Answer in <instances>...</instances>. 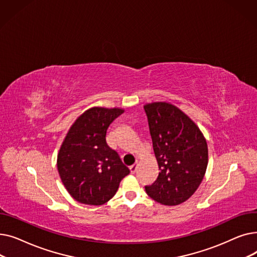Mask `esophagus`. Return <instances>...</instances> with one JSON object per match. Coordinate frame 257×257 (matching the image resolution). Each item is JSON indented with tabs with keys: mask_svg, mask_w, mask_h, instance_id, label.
Listing matches in <instances>:
<instances>
[{
	"mask_svg": "<svg viewBox=\"0 0 257 257\" xmlns=\"http://www.w3.org/2000/svg\"><path fill=\"white\" fill-rule=\"evenodd\" d=\"M130 172L132 173V174H134V173H136L137 172V169H138V166L137 165H132L130 168Z\"/></svg>",
	"mask_w": 257,
	"mask_h": 257,
	"instance_id": "esophagus-1",
	"label": "esophagus"
}]
</instances>
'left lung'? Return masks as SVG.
Returning a JSON list of instances; mask_svg holds the SVG:
<instances>
[{
    "mask_svg": "<svg viewBox=\"0 0 257 257\" xmlns=\"http://www.w3.org/2000/svg\"><path fill=\"white\" fill-rule=\"evenodd\" d=\"M159 168L157 179L145 190L164 205L183 203L197 191L206 172L208 149L198 126L167 102L144 106Z\"/></svg>",
    "mask_w": 257,
    "mask_h": 257,
    "instance_id": "1",
    "label": "left lung"
}]
</instances>
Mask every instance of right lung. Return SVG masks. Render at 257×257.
<instances>
[{
	"mask_svg": "<svg viewBox=\"0 0 257 257\" xmlns=\"http://www.w3.org/2000/svg\"><path fill=\"white\" fill-rule=\"evenodd\" d=\"M123 112L120 108H90L75 120L61 145L57 156L60 178L80 203H106L130 173L106 143L108 127Z\"/></svg>",
	"mask_w": 257,
	"mask_h": 257,
	"instance_id": "add662e5",
	"label": "right lung"
}]
</instances>
